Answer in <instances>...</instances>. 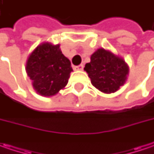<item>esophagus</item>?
<instances>
[{
  "label": "esophagus",
  "instance_id": "1",
  "mask_svg": "<svg viewBox=\"0 0 154 154\" xmlns=\"http://www.w3.org/2000/svg\"><path fill=\"white\" fill-rule=\"evenodd\" d=\"M83 68H84L83 64H80V65H79V66H75V67H74V69H75V70H79V71H80V70H83Z\"/></svg>",
  "mask_w": 154,
  "mask_h": 154
}]
</instances>
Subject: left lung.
Wrapping results in <instances>:
<instances>
[{"instance_id": "1", "label": "left lung", "mask_w": 154, "mask_h": 154, "mask_svg": "<svg viewBox=\"0 0 154 154\" xmlns=\"http://www.w3.org/2000/svg\"><path fill=\"white\" fill-rule=\"evenodd\" d=\"M91 83L103 93H114L124 85L129 68L122 57L110 51L98 48L92 56L91 62L85 65Z\"/></svg>"}]
</instances>
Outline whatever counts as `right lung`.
Here are the masks:
<instances>
[{"mask_svg": "<svg viewBox=\"0 0 154 154\" xmlns=\"http://www.w3.org/2000/svg\"><path fill=\"white\" fill-rule=\"evenodd\" d=\"M26 71L37 93L52 97L67 86L73 68L60 45L43 42L28 56Z\"/></svg>", "mask_w": 154, "mask_h": 154, "instance_id": "right-lung-1", "label": "right lung"}]
</instances>
